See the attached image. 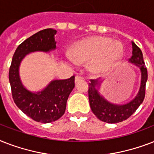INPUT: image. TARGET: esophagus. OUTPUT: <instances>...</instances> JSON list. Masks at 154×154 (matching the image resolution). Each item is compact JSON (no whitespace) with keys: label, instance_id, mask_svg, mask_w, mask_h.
<instances>
[{"label":"esophagus","instance_id":"obj_1","mask_svg":"<svg viewBox=\"0 0 154 154\" xmlns=\"http://www.w3.org/2000/svg\"><path fill=\"white\" fill-rule=\"evenodd\" d=\"M84 80V78L81 76H76L75 77V83H78L80 82H82Z\"/></svg>","mask_w":154,"mask_h":154}]
</instances>
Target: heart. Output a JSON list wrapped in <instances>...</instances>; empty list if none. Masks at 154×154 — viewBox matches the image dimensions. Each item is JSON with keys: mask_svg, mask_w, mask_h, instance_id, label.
Returning <instances> with one entry per match:
<instances>
[{"mask_svg": "<svg viewBox=\"0 0 154 154\" xmlns=\"http://www.w3.org/2000/svg\"><path fill=\"white\" fill-rule=\"evenodd\" d=\"M124 50L119 42L107 37H94L77 42L69 56L72 62L89 61L88 69L97 77L111 72L119 65Z\"/></svg>", "mask_w": 154, "mask_h": 154, "instance_id": "heart-1", "label": "heart"}]
</instances>
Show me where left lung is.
<instances>
[{
  "label": "left lung",
  "mask_w": 154,
  "mask_h": 154,
  "mask_svg": "<svg viewBox=\"0 0 154 154\" xmlns=\"http://www.w3.org/2000/svg\"><path fill=\"white\" fill-rule=\"evenodd\" d=\"M133 55L129 61L138 66L141 71V84L137 96L128 104L123 105H112L100 96L96 87L99 85L97 79H91L89 83V100L92 111L99 120L107 123H118L128 119L143 102L146 96V85L148 72L143 60L142 52L134 42H132Z\"/></svg>",
  "instance_id": "1"
}]
</instances>
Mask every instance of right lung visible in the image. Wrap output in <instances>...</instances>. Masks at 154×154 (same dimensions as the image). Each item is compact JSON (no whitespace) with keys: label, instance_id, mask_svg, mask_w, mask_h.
<instances>
[{"label":"right lung","instance_id":"add662e5","mask_svg":"<svg viewBox=\"0 0 154 154\" xmlns=\"http://www.w3.org/2000/svg\"><path fill=\"white\" fill-rule=\"evenodd\" d=\"M56 33L57 31L53 29L41 30L19 45L8 72L12 96L17 106L28 117L42 123L55 122L65 113L68 97L74 88V76L69 79L53 81L41 93L32 94L23 87L18 69L27 53L55 49Z\"/></svg>","mask_w":154,"mask_h":154}]
</instances>
